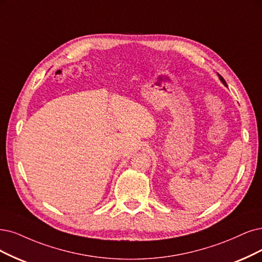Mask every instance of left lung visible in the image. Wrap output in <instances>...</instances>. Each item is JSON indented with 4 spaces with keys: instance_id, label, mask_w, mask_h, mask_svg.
I'll list each match as a JSON object with an SVG mask.
<instances>
[{
    "instance_id": "1",
    "label": "left lung",
    "mask_w": 262,
    "mask_h": 262,
    "mask_svg": "<svg viewBox=\"0 0 262 262\" xmlns=\"http://www.w3.org/2000/svg\"><path fill=\"white\" fill-rule=\"evenodd\" d=\"M218 76H219V79H220V81H221L222 83H224V85H225V86H227V83H226V81L224 80V77H222V76H221V75H219V74H218ZM227 87H228V86H227Z\"/></svg>"
}]
</instances>
